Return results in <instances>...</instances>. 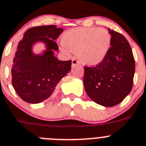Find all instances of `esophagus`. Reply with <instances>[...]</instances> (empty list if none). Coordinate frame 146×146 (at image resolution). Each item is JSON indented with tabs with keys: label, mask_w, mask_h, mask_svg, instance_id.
Wrapping results in <instances>:
<instances>
[{
	"label": "esophagus",
	"mask_w": 146,
	"mask_h": 146,
	"mask_svg": "<svg viewBox=\"0 0 146 146\" xmlns=\"http://www.w3.org/2000/svg\"><path fill=\"white\" fill-rule=\"evenodd\" d=\"M77 64H79V63H78V61L76 60V59H72V66H76L77 65Z\"/></svg>",
	"instance_id": "34e87169"
}]
</instances>
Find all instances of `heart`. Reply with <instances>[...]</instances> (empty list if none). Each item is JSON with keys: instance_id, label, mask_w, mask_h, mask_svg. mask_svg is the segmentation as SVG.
Wrapping results in <instances>:
<instances>
[{"instance_id": "b5f03b06", "label": "heart", "mask_w": 146, "mask_h": 146, "mask_svg": "<svg viewBox=\"0 0 146 146\" xmlns=\"http://www.w3.org/2000/svg\"><path fill=\"white\" fill-rule=\"evenodd\" d=\"M62 43L63 50L76 52L82 64L96 66L101 64L108 55L111 36L104 28H73L63 34Z\"/></svg>"}]
</instances>
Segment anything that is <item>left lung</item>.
Segmentation results:
<instances>
[{
    "label": "left lung",
    "instance_id": "8db88e82",
    "mask_svg": "<svg viewBox=\"0 0 146 146\" xmlns=\"http://www.w3.org/2000/svg\"><path fill=\"white\" fill-rule=\"evenodd\" d=\"M108 30L111 35L110 52L98 65L84 67V85L92 101L110 107L122 102L131 92L135 62L125 36L110 29Z\"/></svg>",
    "mask_w": 146,
    "mask_h": 146
}]
</instances>
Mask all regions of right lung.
<instances>
[{"label":"right lung","instance_id":"add662e5","mask_svg":"<svg viewBox=\"0 0 146 146\" xmlns=\"http://www.w3.org/2000/svg\"><path fill=\"white\" fill-rule=\"evenodd\" d=\"M62 31L54 25L36 26L29 29L18 43L12 64V83L24 101L38 104L48 99L71 69V60H58L54 56V51L59 50L54 40ZM39 42L44 44L45 50L35 54L33 48Z\"/></svg>","mask_w":146,"mask_h":146}]
</instances>
